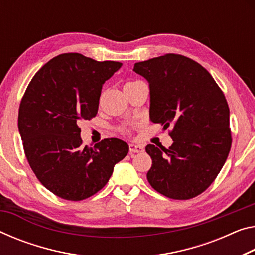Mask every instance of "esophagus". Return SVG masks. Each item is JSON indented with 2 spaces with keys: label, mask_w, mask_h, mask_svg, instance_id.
Returning a JSON list of instances; mask_svg holds the SVG:
<instances>
[{
  "label": "esophagus",
  "mask_w": 255,
  "mask_h": 255,
  "mask_svg": "<svg viewBox=\"0 0 255 255\" xmlns=\"http://www.w3.org/2000/svg\"><path fill=\"white\" fill-rule=\"evenodd\" d=\"M143 152V146L136 144H129V153L132 154V153H140Z\"/></svg>",
  "instance_id": "esophagus-1"
}]
</instances>
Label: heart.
<instances>
[{
  "label": "heart",
  "instance_id": "heart-1",
  "mask_svg": "<svg viewBox=\"0 0 255 255\" xmlns=\"http://www.w3.org/2000/svg\"><path fill=\"white\" fill-rule=\"evenodd\" d=\"M134 83H136V82H130V83H127L126 85H125V86H127V85H131V84H134Z\"/></svg>",
  "mask_w": 255,
  "mask_h": 255
}]
</instances>
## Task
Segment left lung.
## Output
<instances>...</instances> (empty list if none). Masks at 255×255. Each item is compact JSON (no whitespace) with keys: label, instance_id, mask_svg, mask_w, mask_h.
I'll use <instances>...</instances> for the list:
<instances>
[{"label":"left lung","instance_id":"1","mask_svg":"<svg viewBox=\"0 0 255 255\" xmlns=\"http://www.w3.org/2000/svg\"><path fill=\"white\" fill-rule=\"evenodd\" d=\"M134 71L149 85V119L172 127L170 147H145L152 159L148 183L169 199H193L216 179L232 146L224 93L205 68L184 55L137 62Z\"/></svg>","mask_w":255,"mask_h":255}]
</instances>
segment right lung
<instances>
[{"label": "right lung", "instance_id": "1", "mask_svg": "<svg viewBox=\"0 0 255 255\" xmlns=\"http://www.w3.org/2000/svg\"><path fill=\"white\" fill-rule=\"evenodd\" d=\"M123 63L63 53L40 68L21 100L18 128L31 170L56 196L82 201L102 189L129 146L107 138L83 146L80 120L96 116L106 80Z\"/></svg>", "mask_w": 255, "mask_h": 255}]
</instances>
